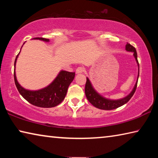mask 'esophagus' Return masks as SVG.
Wrapping results in <instances>:
<instances>
[{
	"label": "esophagus",
	"mask_w": 158,
	"mask_h": 158,
	"mask_svg": "<svg viewBox=\"0 0 158 158\" xmlns=\"http://www.w3.org/2000/svg\"><path fill=\"white\" fill-rule=\"evenodd\" d=\"M84 72V68L83 67H79L77 68L76 69V73L77 74H81L83 73Z\"/></svg>",
	"instance_id": "34e87169"
}]
</instances>
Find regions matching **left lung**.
I'll return each instance as SVG.
<instances>
[{
  "mask_svg": "<svg viewBox=\"0 0 158 158\" xmlns=\"http://www.w3.org/2000/svg\"><path fill=\"white\" fill-rule=\"evenodd\" d=\"M125 49L128 51V52H134V56H135V59L138 63L139 74V62L137 60V53L136 49L132 46V45H131L127 42L126 44V47H125ZM138 78H139V76H138ZM137 82H138V80L137 83H136L135 87H134L132 91L131 92L130 94L127 96V97L121 99V100H110L102 97L100 95H99L93 88L92 85L89 81V79L86 78V82H85V96H86L88 100L90 102V103L92 104V105L94 106H95V107L100 109H104V110H112V109H115L118 107H119V106H121L123 105H125V103H127V102L130 100L131 98L133 96L134 93H135L136 89H137Z\"/></svg>",
  "mask_w": 158,
  "mask_h": 158,
  "instance_id": "left-lung-1",
  "label": "left lung"
}]
</instances>
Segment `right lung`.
Returning <instances> with one entry per match:
<instances>
[{
    "instance_id": "right-lung-1",
    "label": "right lung",
    "mask_w": 158,
    "mask_h": 158,
    "mask_svg": "<svg viewBox=\"0 0 158 158\" xmlns=\"http://www.w3.org/2000/svg\"><path fill=\"white\" fill-rule=\"evenodd\" d=\"M33 39L49 41V39L44 37H35ZM18 56L19 54L15 61V67ZM74 76L75 73L61 71L54 81L47 87L39 90H29L24 89L19 85L16 78L15 68L14 70L15 85L21 96L33 105L43 108L54 107L59 105L65 98L69 85L73 81Z\"/></svg>"
}]
</instances>
